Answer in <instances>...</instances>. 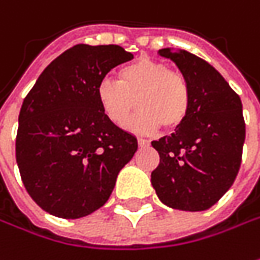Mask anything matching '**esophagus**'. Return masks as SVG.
<instances>
[{
  "label": "esophagus",
  "instance_id": "obj_1",
  "mask_svg": "<svg viewBox=\"0 0 260 260\" xmlns=\"http://www.w3.org/2000/svg\"><path fill=\"white\" fill-rule=\"evenodd\" d=\"M138 145L139 147H148L149 145V141L144 138H138Z\"/></svg>",
  "mask_w": 260,
  "mask_h": 260
}]
</instances>
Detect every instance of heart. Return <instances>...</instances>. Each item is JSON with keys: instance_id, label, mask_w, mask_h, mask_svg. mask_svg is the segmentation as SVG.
Segmentation results:
<instances>
[{"instance_id": "obj_1", "label": "heart", "mask_w": 260, "mask_h": 260, "mask_svg": "<svg viewBox=\"0 0 260 260\" xmlns=\"http://www.w3.org/2000/svg\"><path fill=\"white\" fill-rule=\"evenodd\" d=\"M103 115L126 128L135 106L141 109L132 126L139 131H173L187 118L190 87L181 72L152 58H141L119 72V79H103L96 87ZM137 105H135V102Z\"/></svg>"}]
</instances>
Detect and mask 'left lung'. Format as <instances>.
<instances>
[{"label": "left lung", "mask_w": 260, "mask_h": 260, "mask_svg": "<svg viewBox=\"0 0 260 260\" xmlns=\"http://www.w3.org/2000/svg\"><path fill=\"white\" fill-rule=\"evenodd\" d=\"M185 77L191 103L173 135L152 141L159 164L151 173L158 199L177 210L202 211L235 183L246 135L242 102L224 77L185 50H159Z\"/></svg>", "instance_id": "left-lung-1"}]
</instances>
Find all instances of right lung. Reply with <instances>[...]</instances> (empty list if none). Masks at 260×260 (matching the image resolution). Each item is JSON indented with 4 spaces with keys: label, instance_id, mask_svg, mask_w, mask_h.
Returning <instances> with one entry per match:
<instances>
[{
    "label": "right lung",
    "instance_id": "add662e5",
    "mask_svg": "<svg viewBox=\"0 0 260 260\" xmlns=\"http://www.w3.org/2000/svg\"><path fill=\"white\" fill-rule=\"evenodd\" d=\"M132 58L115 44H76L44 69L25 96L15 159L25 190L44 211L79 219L109 200L138 142L103 115L96 87Z\"/></svg>",
    "mask_w": 260,
    "mask_h": 260
}]
</instances>
